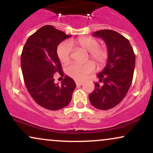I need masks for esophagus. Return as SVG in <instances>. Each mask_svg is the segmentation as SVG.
Wrapping results in <instances>:
<instances>
[{"mask_svg": "<svg viewBox=\"0 0 153 153\" xmlns=\"http://www.w3.org/2000/svg\"><path fill=\"white\" fill-rule=\"evenodd\" d=\"M75 84H76L77 86H80V85H81L82 84V81H78V80H76L75 81Z\"/></svg>", "mask_w": 153, "mask_h": 153, "instance_id": "1", "label": "esophagus"}]
</instances>
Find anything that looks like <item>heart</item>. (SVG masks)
<instances>
[{
	"mask_svg": "<svg viewBox=\"0 0 153 153\" xmlns=\"http://www.w3.org/2000/svg\"><path fill=\"white\" fill-rule=\"evenodd\" d=\"M71 44H75L82 50L88 52L89 57L99 68H102L106 65L108 59V50L105 47L99 46V42L96 39L91 36L79 37ZM71 44L64 42L59 44L57 49V57L63 64H67L71 59L72 47ZM95 69L94 63L91 61L83 64H72L67 68V73L69 76L77 80H83L88 75Z\"/></svg>",
	"mask_w": 153,
	"mask_h": 153,
	"instance_id": "obj_1",
	"label": "heart"
}]
</instances>
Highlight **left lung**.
I'll return each instance as SVG.
<instances>
[{
  "instance_id": "1",
  "label": "left lung",
  "mask_w": 153,
  "mask_h": 153,
  "mask_svg": "<svg viewBox=\"0 0 153 153\" xmlns=\"http://www.w3.org/2000/svg\"><path fill=\"white\" fill-rule=\"evenodd\" d=\"M94 36L104 40L108 49L106 68L97 74L100 85L89 94V100L95 108L108 110L118 105L125 97L133 79L135 54L129 40L117 31L110 29L97 31Z\"/></svg>"
}]
</instances>
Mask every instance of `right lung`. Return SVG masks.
Returning <instances> with one entry per match:
<instances>
[{"label":"right lung","mask_w":153,"mask_h":153,"mask_svg":"<svg viewBox=\"0 0 153 153\" xmlns=\"http://www.w3.org/2000/svg\"><path fill=\"white\" fill-rule=\"evenodd\" d=\"M70 36L54 26L46 25L31 34L23 48L21 67L24 83L35 102L47 109L56 111L68 106L76 87L68 75L60 85L54 82L55 75L64 76L57 57V46Z\"/></svg>","instance_id":"add662e5"}]
</instances>
